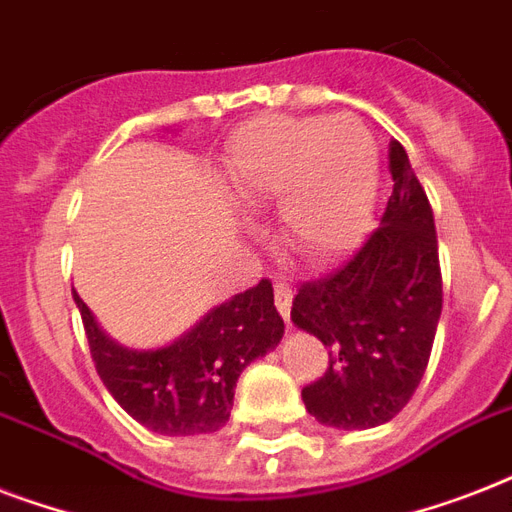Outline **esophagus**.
<instances>
[{
    "instance_id": "34e87169",
    "label": "esophagus",
    "mask_w": 512,
    "mask_h": 512,
    "mask_svg": "<svg viewBox=\"0 0 512 512\" xmlns=\"http://www.w3.org/2000/svg\"><path fill=\"white\" fill-rule=\"evenodd\" d=\"M273 300H276V308H279L281 319L289 324V311H292V287L287 281H276L273 287Z\"/></svg>"
}]
</instances>
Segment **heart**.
<instances>
[{"mask_svg":"<svg viewBox=\"0 0 512 512\" xmlns=\"http://www.w3.org/2000/svg\"><path fill=\"white\" fill-rule=\"evenodd\" d=\"M223 183L244 209L279 201L289 244L324 263L369 228L380 148L356 116H260L228 140Z\"/></svg>","mask_w":512,"mask_h":512,"instance_id":"1","label":"heart"}]
</instances>
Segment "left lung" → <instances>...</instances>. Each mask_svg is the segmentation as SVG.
I'll list each match as a JSON object with an SVG mask.
<instances>
[{
	"instance_id": "1",
	"label": "left lung",
	"mask_w": 512,
	"mask_h": 512,
	"mask_svg": "<svg viewBox=\"0 0 512 512\" xmlns=\"http://www.w3.org/2000/svg\"><path fill=\"white\" fill-rule=\"evenodd\" d=\"M390 175L380 228L292 300V324L329 348L324 377L303 388L305 409L327 428L369 430L393 420L420 385L436 340L444 305L436 223L396 140Z\"/></svg>"
}]
</instances>
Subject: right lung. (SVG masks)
<instances>
[{"label": "right lung", "instance_id": "obj_1", "mask_svg": "<svg viewBox=\"0 0 512 512\" xmlns=\"http://www.w3.org/2000/svg\"><path fill=\"white\" fill-rule=\"evenodd\" d=\"M74 303L108 393L132 420L159 436H201L223 428L239 374L284 337L268 279L209 308L191 329L159 348L116 342L76 289Z\"/></svg>", "mask_w": 512, "mask_h": 512}]
</instances>
